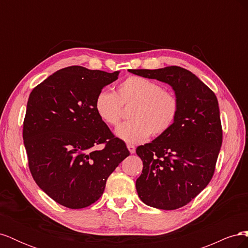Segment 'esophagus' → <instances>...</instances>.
<instances>
[{"label": "esophagus", "mask_w": 248, "mask_h": 248, "mask_svg": "<svg viewBox=\"0 0 248 248\" xmlns=\"http://www.w3.org/2000/svg\"><path fill=\"white\" fill-rule=\"evenodd\" d=\"M127 148H128L129 152H130L131 154H133L134 152H136V147H134L133 145H127Z\"/></svg>", "instance_id": "esophagus-1"}]
</instances>
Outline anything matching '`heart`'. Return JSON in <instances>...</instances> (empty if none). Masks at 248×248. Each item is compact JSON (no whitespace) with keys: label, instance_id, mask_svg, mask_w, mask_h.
Returning a JSON list of instances; mask_svg holds the SVG:
<instances>
[{"label":"heart","instance_id":"b5f03b06","mask_svg":"<svg viewBox=\"0 0 248 248\" xmlns=\"http://www.w3.org/2000/svg\"><path fill=\"white\" fill-rule=\"evenodd\" d=\"M134 106L129 111L131 121L117 129V136L126 142L138 144L150 136L159 137L175 123L179 101L175 93L162 89L158 82L141 77H129L120 82L117 92L101 90L95 97L96 114L108 126H118L122 106Z\"/></svg>","mask_w":248,"mask_h":248}]
</instances>
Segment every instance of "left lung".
<instances>
[{
    "label": "left lung",
    "instance_id": "left-lung-1",
    "mask_svg": "<svg viewBox=\"0 0 248 248\" xmlns=\"http://www.w3.org/2000/svg\"><path fill=\"white\" fill-rule=\"evenodd\" d=\"M128 71L169 84L178 98L179 112L170 128L137 148L144 167L136 187L140 199L150 207L181 208L213 177L222 144L218 101L212 90L182 67Z\"/></svg>",
    "mask_w": 248,
    "mask_h": 248
}]
</instances>
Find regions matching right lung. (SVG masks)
Instances as JSON below:
<instances>
[{"label":"right lung","instance_id":"1","mask_svg":"<svg viewBox=\"0 0 248 248\" xmlns=\"http://www.w3.org/2000/svg\"><path fill=\"white\" fill-rule=\"evenodd\" d=\"M119 72L66 67L29 96L22 130L29 168L37 185L60 205H92L102 196L109 175L130 154L94 108L96 95ZM101 143V150L93 149Z\"/></svg>","mask_w":248,"mask_h":248}]
</instances>
